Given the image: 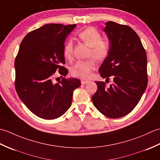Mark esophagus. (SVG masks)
Masks as SVG:
<instances>
[{
	"mask_svg": "<svg viewBox=\"0 0 160 160\" xmlns=\"http://www.w3.org/2000/svg\"><path fill=\"white\" fill-rule=\"evenodd\" d=\"M89 81H87V80H81V84H86L89 83Z\"/></svg>",
	"mask_w": 160,
	"mask_h": 160,
	"instance_id": "obj_1",
	"label": "esophagus"
}]
</instances>
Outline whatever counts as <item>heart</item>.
Segmentation results:
<instances>
[{"mask_svg":"<svg viewBox=\"0 0 160 160\" xmlns=\"http://www.w3.org/2000/svg\"><path fill=\"white\" fill-rule=\"evenodd\" d=\"M78 37L81 41L90 47L88 56L93 57L94 59L89 58L86 60L78 61L71 68V73L73 77L87 80L89 78L90 73L96 66L94 60L102 61L108 56L110 52V42L107 39L102 38L101 33L93 28H88L82 30L78 33ZM63 55L68 60L73 59V45L71 40H68L64 44Z\"/></svg>","mask_w":160,"mask_h":160,"instance_id":"heart-1","label":"heart"}]
</instances>
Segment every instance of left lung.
Masks as SVG:
<instances>
[{
  "instance_id": "8db88e82",
  "label": "left lung",
  "mask_w": 160,
  "mask_h": 160,
  "mask_svg": "<svg viewBox=\"0 0 160 160\" xmlns=\"http://www.w3.org/2000/svg\"><path fill=\"white\" fill-rule=\"evenodd\" d=\"M104 31L110 52L99 69L100 76L113 83L107 87L96 82L98 90L91 98L101 113L109 118L128 114L140 102L148 84L147 58L138 35L129 26L108 21Z\"/></svg>"
}]
</instances>
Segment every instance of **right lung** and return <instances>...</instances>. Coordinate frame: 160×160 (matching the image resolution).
I'll use <instances>...</instances> for the list:
<instances>
[{
  "instance_id": "obj_1",
  "label": "right lung",
  "mask_w": 160,
  "mask_h": 160,
  "mask_svg": "<svg viewBox=\"0 0 160 160\" xmlns=\"http://www.w3.org/2000/svg\"><path fill=\"white\" fill-rule=\"evenodd\" d=\"M76 26L47 24L30 32L16 57L18 96L33 114L45 120H54L65 113L71 105L73 91L81 84L77 78H63L58 83L52 80L57 70L62 77L68 73L62 65L64 42Z\"/></svg>"
}]
</instances>
